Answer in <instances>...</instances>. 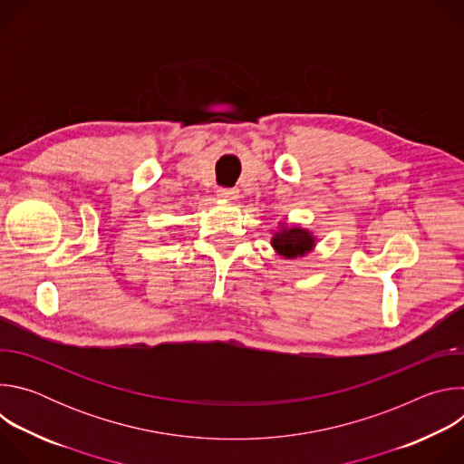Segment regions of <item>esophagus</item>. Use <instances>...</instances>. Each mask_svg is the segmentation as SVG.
Listing matches in <instances>:
<instances>
[{"label": "esophagus", "mask_w": 464, "mask_h": 464, "mask_svg": "<svg viewBox=\"0 0 464 464\" xmlns=\"http://www.w3.org/2000/svg\"><path fill=\"white\" fill-rule=\"evenodd\" d=\"M218 196L224 198V200H237L238 198V188L237 187H220L218 188Z\"/></svg>", "instance_id": "1"}]
</instances>
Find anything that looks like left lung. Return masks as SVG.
Returning <instances> with one entry per match:
<instances>
[{"label": "left lung", "mask_w": 464, "mask_h": 464, "mask_svg": "<svg viewBox=\"0 0 464 464\" xmlns=\"http://www.w3.org/2000/svg\"><path fill=\"white\" fill-rule=\"evenodd\" d=\"M272 246L279 255L286 258H295V256H303L314 247V237L301 227H292V229L285 227L279 233H276V237L272 238Z\"/></svg>", "instance_id": "obj_1"}]
</instances>
